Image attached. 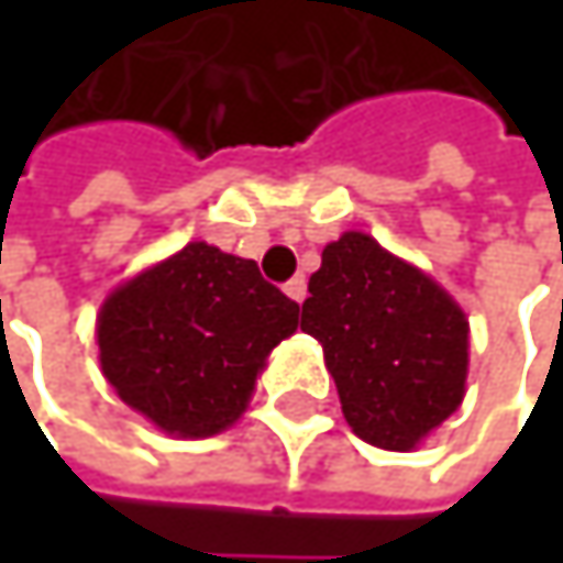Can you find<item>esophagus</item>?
<instances>
[{"label":"esophagus","instance_id":"esophagus-1","mask_svg":"<svg viewBox=\"0 0 563 563\" xmlns=\"http://www.w3.org/2000/svg\"><path fill=\"white\" fill-rule=\"evenodd\" d=\"M283 289H286V296H289L292 302H302V299H306V277H292Z\"/></svg>","mask_w":563,"mask_h":563}]
</instances>
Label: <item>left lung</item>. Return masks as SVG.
<instances>
[{
	"instance_id": "obj_1",
	"label": "left lung",
	"mask_w": 563,
	"mask_h": 563,
	"mask_svg": "<svg viewBox=\"0 0 563 563\" xmlns=\"http://www.w3.org/2000/svg\"><path fill=\"white\" fill-rule=\"evenodd\" d=\"M299 329L322 342L342 413L372 446L407 453L463 404V309L362 231L325 244Z\"/></svg>"
}]
</instances>
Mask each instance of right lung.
Returning <instances> with one entry per match:
<instances>
[{
	"instance_id": "obj_1",
	"label": "right lung",
	"mask_w": 563,
	"mask_h": 563,
	"mask_svg": "<svg viewBox=\"0 0 563 563\" xmlns=\"http://www.w3.org/2000/svg\"><path fill=\"white\" fill-rule=\"evenodd\" d=\"M299 306L254 261L205 241L117 286L97 316L103 378L172 437H214L247 407Z\"/></svg>"
}]
</instances>
